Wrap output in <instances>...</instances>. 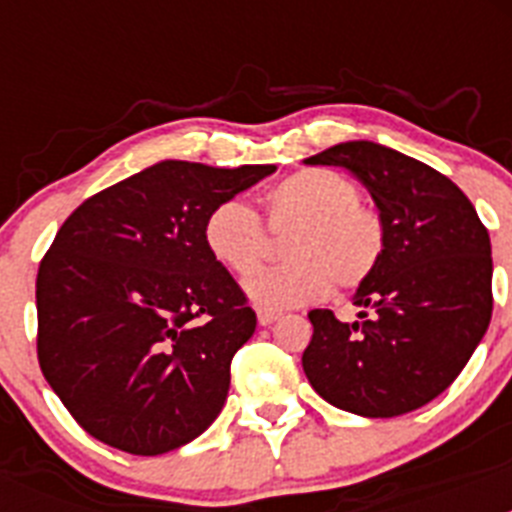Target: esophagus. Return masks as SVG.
<instances>
[{
	"mask_svg": "<svg viewBox=\"0 0 512 512\" xmlns=\"http://www.w3.org/2000/svg\"><path fill=\"white\" fill-rule=\"evenodd\" d=\"M256 318H259V325H271L274 320H279V312L277 310H264V307H259V310H256Z\"/></svg>",
	"mask_w": 512,
	"mask_h": 512,
	"instance_id": "34e87169",
	"label": "esophagus"
}]
</instances>
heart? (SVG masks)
Here are the masks:
<instances>
[{"label": "heart", "mask_w": 512, "mask_h": 512, "mask_svg": "<svg viewBox=\"0 0 512 512\" xmlns=\"http://www.w3.org/2000/svg\"><path fill=\"white\" fill-rule=\"evenodd\" d=\"M269 225L289 233L287 264L261 269L243 282V292L264 310L300 307L323 300L336 284L356 289L377 271L384 256L382 217L359 202V187L330 169H302L277 182L266 194ZM202 238L212 261L248 274L266 251L259 212L230 197L205 217Z\"/></svg>", "instance_id": "1"}]
</instances>
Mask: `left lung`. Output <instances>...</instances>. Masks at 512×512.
<instances>
[{
    "label": "left lung",
    "mask_w": 512,
    "mask_h": 512,
    "mask_svg": "<svg viewBox=\"0 0 512 512\" xmlns=\"http://www.w3.org/2000/svg\"><path fill=\"white\" fill-rule=\"evenodd\" d=\"M305 164L351 171L387 235L377 271L354 292L364 320L307 312L312 341L302 369L312 390L361 418L423 408L459 377L490 325L487 228L451 179L395 148L348 140Z\"/></svg>",
    "instance_id": "1"
}]
</instances>
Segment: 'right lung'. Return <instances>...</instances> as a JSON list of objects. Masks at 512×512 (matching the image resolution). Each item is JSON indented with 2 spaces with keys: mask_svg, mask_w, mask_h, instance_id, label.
Returning a JSON list of instances; mask_svg holds the SVG:
<instances>
[{
  "mask_svg": "<svg viewBox=\"0 0 512 512\" xmlns=\"http://www.w3.org/2000/svg\"><path fill=\"white\" fill-rule=\"evenodd\" d=\"M274 164L215 169L158 161L89 197L40 261L38 361L76 423L138 456L205 433L256 312L202 238L217 202ZM205 314V324L193 320Z\"/></svg>",
  "mask_w": 512,
  "mask_h": 512,
  "instance_id": "add662e5",
  "label": "right lung"
}]
</instances>
